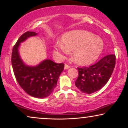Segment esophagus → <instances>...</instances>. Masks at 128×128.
I'll list each match as a JSON object with an SVG mask.
<instances>
[{"label":"esophagus","mask_w":128,"mask_h":128,"mask_svg":"<svg viewBox=\"0 0 128 128\" xmlns=\"http://www.w3.org/2000/svg\"><path fill=\"white\" fill-rule=\"evenodd\" d=\"M70 66L69 65H68V64H64V69H69V68H70Z\"/></svg>","instance_id":"obj_1"}]
</instances>
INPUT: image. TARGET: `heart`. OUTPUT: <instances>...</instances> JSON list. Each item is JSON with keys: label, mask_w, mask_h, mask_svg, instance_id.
<instances>
[{"label": "heart", "mask_w": 128, "mask_h": 128, "mask_svg": "<svg viewBox=\"0 0 128 128\" xmlns=\"http://www.w3.org/2000/svg\"><path fill=\"white\" fill-rule=\"evenodd\" d=\"M61 41L56 44L55 51L63 56L73 50V59L80 64L95 62L104 49V42L101 38L84 30L68 31L62 35Z\"/></svg>", "instance_id": "obj_1"}]
</instances>
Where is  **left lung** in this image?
Listing matches in <instances>:
<instances>
[{"instance_id":"obj_1","label":"left lung","mask_w":128,"mask_h":128,"mask_svg":"<svg viewBox=\"0 0 128 128\" xmlns=\"http://www.w3.org/2000/svg\"><path fill=\"white\" fill-rule=\"evenodd\" d=\"M115 60V55L111 54L88 67L78 68V76L75 82L76 86L86 94H92L100 90L111 78Z\"/></svg>"}]
</instances>
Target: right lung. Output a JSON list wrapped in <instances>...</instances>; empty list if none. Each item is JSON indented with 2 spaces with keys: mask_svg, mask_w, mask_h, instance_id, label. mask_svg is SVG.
<instances>
[{
  "mask_svg": "<svg viewBox=\"0 0 128 128\" xmlns=\"http://www.w3.org/2000/svg\"><path fill=\"white\" fill-rule=\"evenodd\" d=\"M36 35V32L27 31L18 38L12 50V64L20 87L30 96L43 98L50 96L56 86L64 64H56L50 59H45L35 66L24 64L18 52L20 44Z\"/></svg>",
  "mask_w": 128,
  "mask_h": 128,
  "instance_id": "obj_1",
  "label": "right lung"
}]
</instances>
